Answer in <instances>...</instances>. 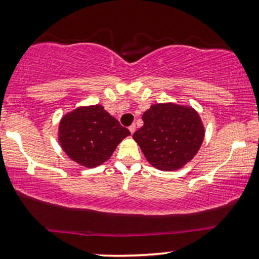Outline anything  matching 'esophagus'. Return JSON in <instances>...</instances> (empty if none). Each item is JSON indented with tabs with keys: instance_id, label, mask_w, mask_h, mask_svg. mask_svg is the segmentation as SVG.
Listing matches in <instances>:
<instances>
[{
	"instance_id": "obj_1",
	"label": "esophagus",
	"mask_w": 259,
	"mask_h": 259,
	"mask_svg": "<svg viewBox=\"0 0 259 259\" xmlns=\"http://www.w3.org/2000/svg\"><path fill=\"white\" fill-rule=\"evenodd\" d=\"M135 130H137V126H135V124H132L130 126V131H131V133H134L135 132Z\"/></svg>"
}]
</instances>
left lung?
<instances>
[{
  "mask_svg": "<svg viewBox=\"0 0 259 259\" xmlns=\"http://www.w3.org/2000/svg\"><path fill=\"white\" fill-rule=\"evenodd\" d=\"M142 120L133 139L149 164L158 170L182 169L204 142L205 127L192 106L157 103L145 111Z\"/></svg>",
  "mask_w": 259,
  "mask_h": 259,
  "instance_id": "1",
  "label": "left lung"
}]
</instances>
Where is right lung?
I'll use <instances>...</instances> for the list:
<instances>
[{
  "label": "right lung",
  "instance_id": "add662e5",
  "mask_svg": "<svg viewBox=\"0 0 259 259\" xmlns=\"http://www.w3.org/2000/svg\"><path fill=\"white\" fill-rule=\"evenodd\" d=\"M131 132L104 106H78L59 122L58 140L70 160L84 168H96L109 158Z\"/></svg>",
  "mask_w": 259,
  "mask_h": 259
}]
</instances>
